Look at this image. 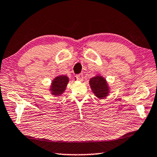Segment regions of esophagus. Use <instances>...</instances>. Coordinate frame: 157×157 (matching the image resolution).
Returning a JSON list of instances; mask_svg holds the SVG:
<instances>
[{
  "mask_svg": "<svg viewBox=\"0 0 157 157\" xmlns=\"http://www.w3.org/2000/svg\"><path fill=\"white\" fill-rule=\"evenodd\" d=\"M75 78L77 79V80L82 81H83V74L82 73L79 74H77V75L75 76Z\"/></svg>",
  "mask_w": 157,
  "mask_h": 157,
  "instance_id": "obj_1",
  "label": "esophagus"
}]
</instances>
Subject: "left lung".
<instances>
[{"instance_id":"obj_1","label":"left lung","mask_w":157,"mask_h":157,"mask_svg":"<svg viewBox=\"0 0 157 157\" xmlns=\"http://www.w3.org/2000/svg\"><path fill=\"white\" fill-rule=\"evenodd\" d=\"M90 87L94 94L99 98H104L109 93V87L103 76H97L93 77L90 81Z\"/></svg>"}]
</instances>
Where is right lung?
<instances>
[{
  "mask_svg": "<svg viewBox=\"0 0 157 157\" xmlns=\"http://www.w3.org/2000/svg\"><path fill=\"white\" fill-rule=\"evenodd\" d=\"M69 79L65 76H59L55 78L52 81L50 90L54 95H60L65 90Z\"/></svg>",
  "mask_w": 157,
  "mask_h": 157,
  "instance_id": "add662e5",
  "label": "right lung"
}]
</instances>
